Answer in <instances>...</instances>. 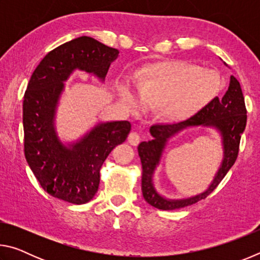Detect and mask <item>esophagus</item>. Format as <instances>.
<instances>
[{
    "mask_svg": "<svg viewBox=\"0 0 260 260\" xmlns=\"http://www.w3.org/2000/svg\"><path fill=\"white\" fill-rule=\"evenodd\" d=\"M128 142L132 146H138L140 142V134L136 133V132H131L128 135Z\"/></svg>",
    "mask_w": 260,
    "mask_h": 260,
    "instance_id": "esophagus-1",
    "label": "esophagus"
}]
</instances>
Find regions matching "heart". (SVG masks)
Wrapping results in <instances>:
<instances>
[{
    "mask_svg": "<svg viewBox=\"0 0 260 260\" xmlns=\"http://www.w3.org/2000/svg\"><path fill=\"white\" fill-rule=\"evenodd\" d=\"M219 78L211 70H202L187 61H166L144 71L139 87L121 86L120 98L133 112L161 107L170 119L188 117L215 94Z\"/></svg>",
    "mask_w": 260,
    "mask_h": 260,
    "instance_id": "obj_1",
    "label": "heart"
}]
</instances>
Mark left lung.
<instances>
[{"label":"left lung","mask_w":260,"mask_h":260,"mask_svg":"<svg viewBox=\"0 0 260 260\" xmlns=\"http://www.w3.org/2000/svg\"><path fill=\"white\" fill-rule=\"evenodd\" d=\"M212 125L223 136L224 159L222 166L208 190L201 196L187 200L171 201L161 198L152 183V174L160 159L166 141L178 131L189 125ZM246 125V109L243 93L237 79L232 76L230 87L222 99L218 96L204 108L193 113L188 119L173 124H155L150 127L152 139L141 142L138 147L139 156L142 164V193L144 200L153 208L171 211L192 205L205 200L212 192L221 180L225 178L239 155L241 135Z\"/></svg>","instance_id":"left-lung-1"}]
</instances>
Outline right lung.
Returning a JSON list of instances; mask_svg holds the SVG:
<instances>
[{
    "label": "right lung",
    "instance_id": "obj_1",
    "mask_svg": "<svg viewBox=\"0 0 260 260\" xmlns=\"http://www.w3.org/2000/svg\"><path fill=\"white\" fill-rule=\"evenodd\" d=\"M119 51L93 38L80 37L48 52L29 79L23 102L24 152L28 166L45 190L72 204L93 199L104 160L126 140L131 122L100 124L85 138L65 147L54 127L55 110L63 82L74 70L104 80Z\"/></svg>",
    "mask_w": 260,
    "mask_h": 260
}]
</instances>
